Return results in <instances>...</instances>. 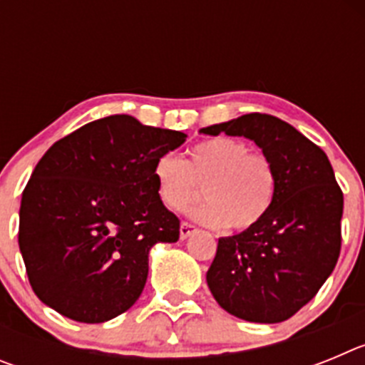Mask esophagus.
<instances>
[{"label": "esophagus", "mask_w": 365, "mask_h": 365, "mask_svg": "<svg viewBox=\"0 0 365 365\" xmlns=\"http://www.w3.org/2000/svg\"><path fill=\"white\" fill-rule=\"evenodd\" d=\"M193 232H197V227H195V225H192V222H186V221L180 222V228H179L180 240H186V237H190Z\"/></svg>", "instance_id": "esophagus-1"}]
</instances>
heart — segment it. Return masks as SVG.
I'll return each instance as SVG.
<instances>
[{"mask_svg": "<svg viewBox=\"0 0 365 365\" xmlns=\"http://www.w3.org/2000/svg\"><path fill=\"white\" fill-rule=\"evenodd\" d=\"M153 177L164 206L179 210L205 186L206 199L190 215L208 227L250 230L257 227L276 195L278 175L269 155L250 151L247 143L214 137L190 148L188 163L173 153L155 160Z\"/></svg>", "mask_w": 365, "mask_h": 365, "instance_id": "obj_1", "label": "heart"}]
</instances>
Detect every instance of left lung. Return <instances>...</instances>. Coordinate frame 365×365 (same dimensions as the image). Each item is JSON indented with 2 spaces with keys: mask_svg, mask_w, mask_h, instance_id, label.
<instances>
[{
  "mask_svg": "<svg viewBox=\"0 0 365 365\" xmlns=\"http://www.w3.org/2000/svg\"><path fill=\"white\" fill-rule=\"evenodd\" d=\"M201 133L247 137L269 155L278 186L265 219L221 237L206 282L215 302L241 320L278 324L311 302L340 256L344 193L322 148L291 124L248 113Z\"/></svg>",
  "mask_w": 365,
  "mask_h": 365,
  "instance_id": "1",
  "label": "left lung"
}]
</instances>
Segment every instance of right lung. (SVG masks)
Returning a JSON list of instances; mask_svg holds the SVG:
<instances>
[{
  "label": "right lung",
  "instance_id": "obj_1",
  "mask_svg": "<svg viewBox=\"0 0 365 365\" xmlns=\"http://www.w3.org/2000/svg\"><path fill=\"white\" fill-rule=\"evenodd\" d=\"M180 131L111 115L47 150L21 195L18 243L32 291L82 324L122 314L143 292L155 243L179 240L157 193L155 160Z\"/></svg>",
  "mask_w": 365,
  "mask_h": 365
}]
</instances>
